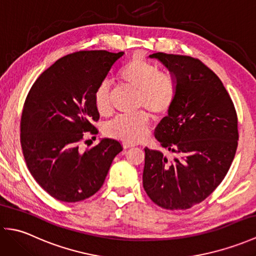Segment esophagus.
<instances>
[{"instance_id":"34e87169","label":"esophagus","mask_w":256,"mask_h":256,"mask_svg":"<svg viewBox=\"0 0 256 256\" xmlns=\"http://www.w3.org/2000/svg\"><path fill=\"white\" fill-rule=\"evenodd\" d=\"M122 145H123V148H134V146H135V144L128 143V142H123Z\"/></svg>"}]
</instances>
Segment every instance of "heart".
<instances>
[{
  "mask_svg": "<svg viewBox=\"0 0 256 256\" xmlns=\"http://www.w3.org/2000/svg\"><path fill=\"white\" fill-rule=\"evenodd\" d=\"M118 79L124 84L138 91L136 108H146L154 116H162L170 111L176 99V84L170 74L160 72L158 68L140 56H135L120 70ZM94 106L101 116L112 110L111 86L102 82L94 92ZM150 126L148 113L138 112L134 116H118L106 124L108 136L138 142L142 140Z\"/></svg>",
  "mask_w": 256,
  "mask_h": 256,
  "instance_id": "b5f03b06",
  "label": "heart"
}]
</instances>
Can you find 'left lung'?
Wrapping results in <instances>:
<instances>
[{"label":"left lung","instance_id":"1","mask_svg":"<svg viewBox=\"0 0 256 256\" xmlns=\"http://www.w3.org/2000/svg\"><path fill=\"white\" fill-rule=\"evenodd\" d=\"M170 72L176 99L157 125L162 148L180 155L168 160L145 148L143 187L167 210H186L204 201L224 180L238 148V116L218 76L199 59L172 54L150 55Z\"/></svg>","mask_w":256,"mask_h":256}]
</instances>
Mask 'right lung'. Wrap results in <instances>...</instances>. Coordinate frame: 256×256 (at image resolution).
Segmentation results:
<instances>
[{
	"label": "right lung",
	"mask_w": 256,
	"mask_h": 256,
	"mask_svg": "<svg viewBox=\"0 0 256 256\" xmlns=\"http://www.w3.org/2000/svg\"><path fill=\"white\" fill-rule=\"evenodd\" d=\"M123 52H78L46 69L32 84L20 118V145L32 176L52 197L77 202L99 190L122 146L103 138L82 150L84 133L96 134L94 92Z\"/></svg>",
	"instance_id": "1"
}]
</instances>
